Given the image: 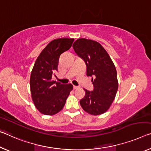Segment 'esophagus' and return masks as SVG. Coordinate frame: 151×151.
<instances>
[{"label":"esophagus","mask_w":151,"mask_h":151,"mask_svg":"<svg viewBox=\"0 0 151 151\" xmlns=\"http://www.w3.org/2000/svg\"><path fill=\"white\" fill-rule=\"evenodd\" d=\"M78 86H73V89H74V90H76V89H78Z\"/></svg>","instance_id":"esophagus-1"}]
</instances>
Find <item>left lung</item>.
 <instances>
[{
  "label": "left lung",
  "mask_w": 151,
  "mask_h": 151,
  "mask_svg": "<svg viewBox=\"0 0 151 151\" xmlns=\"http://www.w3.org/2000/svg\"><path fill=\"white\" fill-rule=\"evenodd\" d=\"M73 48L86 65V75L92 78L93 91L84 89L85 96L80 105L92 115L105 113L115 98L118 89L117 71L112 60L101 44L94 40L79 38Z\"/></svg>",
  "instance_id": "left-lung-1"
}]
</instances>
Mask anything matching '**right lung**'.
Masks as SVG:
<instances>
[{"label":"right lung","instance_id":"1","mask_svg":"<svg viewBox=\"0 0 151 151\" xmlns=\"http://www.w3.org/2000/svg\"><path fill=\"white\" fill-rule=\"evenodd\" d=\"M73 41V38H68L52 40L34 63L29 80L32 99L37 109L44 115H53L61 111L73 90L71 83L62 84L52 81V77L57 71L60 55L70 48Z\"/></svg>","mask_w":151,"mask_h":151}]
</instances>
